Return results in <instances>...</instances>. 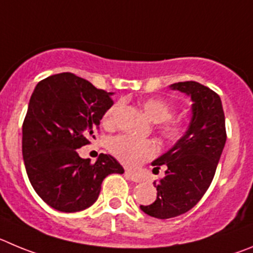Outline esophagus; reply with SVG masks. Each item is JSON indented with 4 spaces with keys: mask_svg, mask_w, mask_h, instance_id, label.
I'll return each mask as SVG.
<instances>
[{
    "mask_svg": "<svg viewBox=\"0 0 253 253\" xmlns=\"http://www.w3.org/2000/svg\"><path fill=\"white\" fill-rule=\"evenodd\" d=\"M125 175H126L127 179H129V180H132V181H135V183H141V181H142V179H141L138 175L132 174V172H129V171L125 172Z\"/></svg>",
    "mask_w": 253,
    "mask_h": 253,
    "instance_id": "1",
    "label": "esophagus"
}]
</instances>
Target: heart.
<instances>
[{"label":"heart","mask_w":253,"mask_h":253,"mask_svg":"<svg viewBox=\"0 0 253 253\" xmlns=\"http://www.w3.org/2000/svg\"><path fill=\"white\" fill-rule=\"evenodd\" d=\"M118 106L111 107L104 115V121L112 124ZM142 110L154 124H163L169 121L174 116V108L169 102L161 98H150L142 103ZM188 126L180 121L166 122L160 127V133L169 143H176L185 137ZM108 150L125 165L136 168L140 164L150 160L158 154V146L151 140H142L131 136L121 135L112 137L108 141Z\"/></svg>","instance_id":"obj_1"}]
</instances>
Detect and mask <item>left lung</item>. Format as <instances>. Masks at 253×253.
<instances>
[{"label":"left lung","instance_id":"8db88e82","mask_svg":"<svg viewBox=\"0 0 253 253\" xmlns=\"http://www.w3.org/2000/svg\"><path fill=\"white\" fill-rule=\"evenodd\" d=\"M190 97L192 118L185 137L152 161L154 169L165 168V175L154 186L158 197L143 213L159 219L184 214L208 190L226 145V120L219 95L198 82H179L170 85Z\"/></svg>","mask_w":253,"mask_h":253}]
</instances>
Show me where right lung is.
<instances>
[{
	"mask_svg": "<svg viewBox=\"0 0 253 253\" xmlns=\"http://www.w3.org/2000/svg\"><path fill=\"white\" fill-rule=\"evenodd\" d=\"M112 95L72 73L36 84L22 125V158L34 190L51 208L65 213L89 208L104 177L125 172L111 155L90 164L77 151L94 137Z\"/></svg>",
	"mask_w": 253,
	"mask_h": 253,
	"instance_id": "1",
	"label": "right lung"
}]
</instances>
